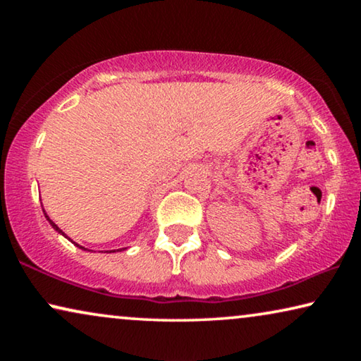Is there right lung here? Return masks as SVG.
Segmentation results:
<instances>
[{"instance_id":"right-lung-1","label":"right lung","mask_w":361,"mask_h":361,"mask_svg":"<svg viewBox=\"0 0 361 361\" xmlns=\"http://www.w3.org/2000/svg\"><path fill=\"white\" fill-rule=\"evenodd\" d=\"M44 215H46V213H44ZM46 218H47V221H49V223H51V226H52V228H54V229H56L57 232H60V234H62V235H65V234H63V232H62V229H60V228H59V226H57L56 223H54V221H51V219H49V216H47V215H46ZM65 237H66V235H65ZM68 240H71V239H68ZM71 242H73V240H71ZM73 243H75V242H73ZM75 245H76V247H79V248H82V250H85L84 247H81V245H78V243H75ZM121 250H124V248H121ZM121 250H118V252H121ZM111 252H116V250H111Z\"/></svg>"}]
</instances>
